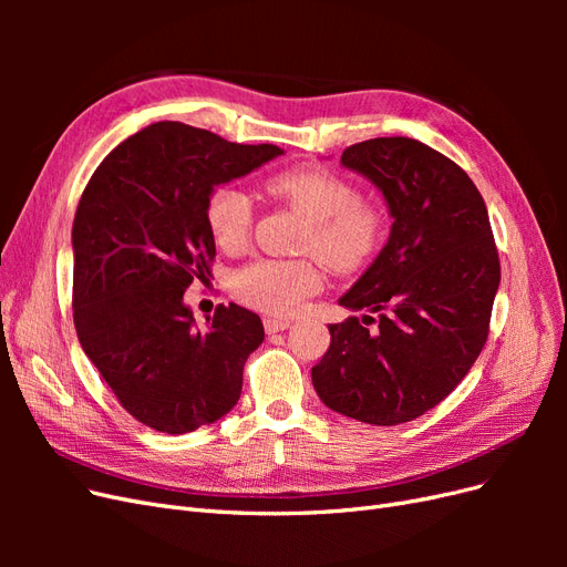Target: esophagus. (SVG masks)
<instances>
[{
    "label": "esophagus",
    "instance_id": "1",
    "mask_svg": "<svg viewBox=\"0 0 567 567\" xmlns=\"http://www.w3.org/2000/svg\"><path fill=\"white\" fill-rule=\"evenodd\" d=\"M290 326L288 319H274V317H267L265 319V331L267 333H279V331H286Z\"/></svg>",
    "mask_w": 567,
    "mask_h": 567
}]
</instances>
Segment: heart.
<instances>
[{
	"mask_svg": "<svg viewBox=\"0 0 567 567\" xmlns=\"http://www.w3.org/2000/svg\"><path fill=\"white\" fill-rule=\"evenodd\" d=\"M267 192L307 219L300 252H312L331 271L362 269L379 252L385 236V213L379 203L359 196L352 182L331 169L305 165L267 179ZM205 221L225 252L244 250L250 241L255 210L236 186H217L205 203ZM321 274L315 260H271L257 257L234 274L236 298L267 315H296L317 293Z\"/></svg>",
	"mask_w": 567,
	"mask_h": 567,
	"instance_id": "1",
	"label": "heart"
}]
</instances>
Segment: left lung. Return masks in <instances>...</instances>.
Segmentation results:
<instances>
[{"mask_svg": "<svg viewBox=\"0 0 567 567\" xmlns=\"http://www.w3.org/2000/svg\"><path fill=\"white\" fill-rule=\"evenodd\" d=\"M340 161L381 188L394 221L381 255L340 298L369 315L329 326L312 383L342 416L398 425L437 406L483 352L499 252L477 186L440 151L379 136Z\"/></svg>", "mask_w": 567, "mask_h": 567, "instance_id": "8db88e82", "label": "left lung"}]
</instances>
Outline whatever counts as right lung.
<instances>
[{
  "label": "right lung",
  "mask_w": 567,
  "mask_h": 567,
  "mask_svg": "<svg viewBox=\"0 0 567 567\" xmlns=\"http://www.w3.org/2000/svg\"><path fill=\"white\" fill-rule=\"evenodd\" d=\"M281 153L165 120L115 146L84 186L73 219L75 331L117 402L153 431L192 433L241 398L246 359L265 340L260 317L217 305L208 329H196L184 290L213 274V188Z\"/></svg>",
  "instance_id": "right-lung-1"
}]
</instances>
